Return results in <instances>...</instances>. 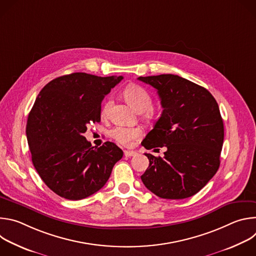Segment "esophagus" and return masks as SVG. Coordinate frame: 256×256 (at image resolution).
Returning a JSON list of instances; mask_svg holds the SVG:
<instances>
[{
	"mask_svg": "<svg viewBox=\"0 0 256 256\" xmlns=\"http://www.w3.org/2000/svg\"><path fill=\"white\" fill-rule=\"evenodd\" d=\"M136 154V152H134V151H124L126 157H132V156H134Z\"/></svg>",
	"mask_w": 256,
	"mask_h": 256,
	"instance_id": "1",
	"label": "esophagus"
}]
</instances>
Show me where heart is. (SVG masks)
I'll use <instances>...</instances> for the list:
<instances>
[{
	"label": "heart",
	"instance_id": "heart-1",
	"mask_svg": "<svg viewBox=\"0 0 256 256\" xmlns=\"http://www.w3.org/2000/svg\"><path fill=\"white\" fill-rule=\"evenodd\" d=\"M124 97L130 103V105L136 108L138 112H149L152 109L153 106V99L150 93L144 88L132 85L128 87L124 90ZM112 106V99L108 98L102 105L101 108V114L102 116H107L110 112V108ZM142 134V130L140 128H128L118 126L114 128L110 132V136L118 142V144L128 146L134 140H136Z\"/></svg>",
	"mask_w": 256,
	"mask_h": 256
}]
</instances>
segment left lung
Here are the masks:
<instances>
[{"label": "left lung", "instance_id": "8db88e82", "mask_svg": "<svg viewBox=\"0 0 256 256\" xmlns=\"http://www.w3.org/2000/svg\"><path fill=\"white\" fill-rule=\"evenodd\" d=\"M157 90L163 112L142 144L166 147L164 157L144 155L149 167L140 176L157 196L182 200L198 192L220 166L224 124L214 96L177 75L138 77Z\"/></svg>", "mask_w": 256, "mask_h": 256}]
</instances>
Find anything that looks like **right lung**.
Masks as SVG:
<instances>
[{"label": "right lung", "instance_id": "right-lung-1", "mask_svg": "<svg viewBox=\"0 0 256 256\" xmlns=\"http://www.w3.org/2000/svg\"><path fill=\"white\" fill-rule=\"evenodd\" d=\"M122 76L72 72L48 83L29 112L26 136L32 163L58 196L78 200L101 190L124 152L112 142L94 148L84 136L99 122L101 102Z\"/></svg>", "mask_w": 256, "mask_h": 256}]
</instances>
